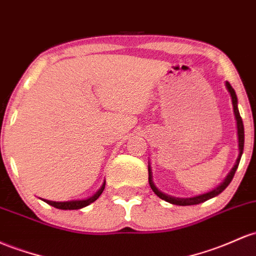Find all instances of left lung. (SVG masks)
I'll return each mask as SVG.
<instances>
[{
    "instance_id": "1",
    "label": "left lung",
    "mask_w": 256,
    "mask_h": 256,
    "mask_svg": "<svg viewBox=\"0 0 256 256\" xmlns=\"http://www.w3.org/2000/svg\"><path fill=\"white\" fill-rule=\"evenodd\" d=\"M226 88L227 91L230 92L231 94V100H232V106H233V113H234V118H236V122H237V136H238V158L236 160L234 165L231 169V171L228 172V175L224 178V180L218 184V187H215L214 190H212L210 192L203 193V194H198L194 196H188V198H178V196H169L166 193L162 192V190H158V187L154 184L153 182V176H152V169H150V164H148V181H150V188L153 190V192L156 193V196H159L160 199L162 200L168 202L170 204H175V206H196V204H200L204 203V202L209 200V199L214 198V196L220 194L222 190H226V187L231 184L233 176H234L236 170H237L238 165H240V156L243 154V148H244V126H243V122H242V118L240 115V110H238V100L237 96H236V92L232 88V86L230 85L228 81H226Z\"/></svg>"
}]
</instances>
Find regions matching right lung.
Here are the masks:
<instances>
[{
    "instance_id": "1",
    "label": "right lung",
    "mask_w": 256,
    "mask_h": 256,
    "mask_svg": "<svg viewBox=\"0 0 256 256\" xmlns=\"http://www.w3.org/2000/svg\"><path fill=\"white\" fill-rule=\"evenodd\" d=\"M106 187V181L103 182L102 187L94 193V196H88L86 199H78V200H68V202H53V200H47V199H42L44 203L50 204V206L57 208V209H62V210H78V209H82L87 206H90L91 203H94V200H97L98 196L102 194V192L104 190Z\"/></svg>"
}]
</instances>
